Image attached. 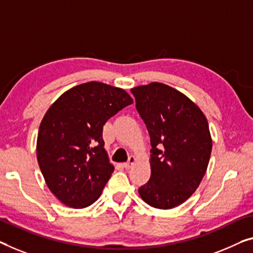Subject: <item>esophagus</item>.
Instances as JSON below:
<instances>
[{
	"mask_svg": "<svg viewBox=\"0 0 253 253\" xmlns=\"http://www.w3.org/2000/svg\"><path fill=\"white\" fill-rule=\"evenodd\" d=\"M135 161H136V159H135V157L130 156V157H129V159H128L127 163L124 164V167H125V169H129V168L131 167V166H133V165L135 164Z\"/></svg>",
	"mask_w": 253,
	"mask_h": 253,
	"instance_id": "1",
	"label": "esophagus"
}]
</instances>
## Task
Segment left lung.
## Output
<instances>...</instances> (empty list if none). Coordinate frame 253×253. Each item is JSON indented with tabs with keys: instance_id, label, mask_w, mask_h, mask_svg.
<instances>
[{
	"instance_id": "obj_1",
	"label": "left lung",
	"mask_w": 253,
	"mask_h": 253,
	"mask_svg": "<svg viewBox=\"0 0 253 253\" xmlns=\"http://www.w3.org/2000/svg\"><path fill=\"white\" fill-rule=\"evenodd\" d=\"M151 138V176L139 197L157 209H171L194 193L208 168L212 139L208 120L179 90L150 83L130 89Z\"/></svg>"
}]
</instances>
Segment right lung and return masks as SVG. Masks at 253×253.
Instances as JSON below:
<instances>
[{
    "mask_svg": "<svg viewBox=\"0 0 253 253\" xmlns=\"http://www.w3.org/2000/svg\"><path fill=\"white\" fill-rule=\"evenodd\" d=\"M133 103L125 89L88 82L66 90L48 108L37 135V161L63 205L86 208L100 198L115 167L104 149V124Z\"/></svg>",
    "mask_w": 253,
    "mask_h": 253,
    "instance_id": "1",
    "label": "right lung"
}]
</instances>
